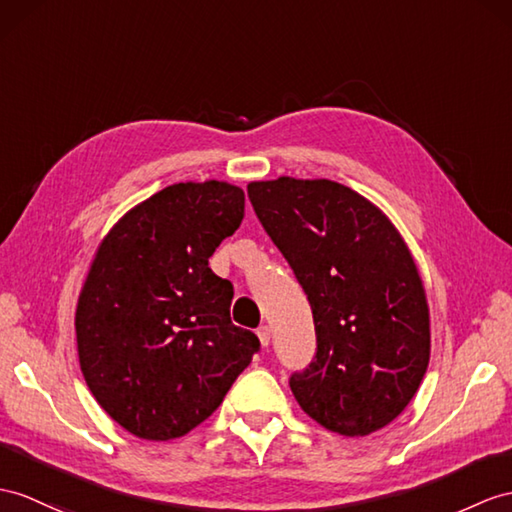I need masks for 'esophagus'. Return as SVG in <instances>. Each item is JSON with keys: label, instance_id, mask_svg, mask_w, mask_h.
I'll return each instance as SVG.
<instances>
[{"label": "esophagus", "instance_id": "obj_1", "mask_svg": "<svg viewBox=\"0 0 512 512\" xmlns=\"http://www.w3.org/2000/svg\"><path fill=\"white\" fill-rule=\"evenodd\" d=\"M256 334H258V341H260V345L267 347V345H269V341H271V328H269V326H260V328L256 330Z\"/></svg>", "mask_w": 512, "mask_h": 512}]
</instances>
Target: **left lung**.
<instances>
[{"label": "left lung", "mask_w": 512, "mask_h": 512, "mask_svg": "<svg viewBox=\"0 0 512 512\" xmlns=\"http://www.w3.org/2000/svg\"><path fill=\"white\" fill-rule=\"evenodd\" d=\"M263 228L313 308L317 354L291 391L319 426L367 436L402 413L430 363V308L402 234L332 180L249 182Z\"/></svg>", "instance_id": "1"}]
</instances>
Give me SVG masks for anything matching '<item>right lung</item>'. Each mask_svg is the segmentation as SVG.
Instances as JSON below:
<instances>
[{
	"label": "right lung",
	"instance_id": "right-lung-1",
	"mask_svg": "<svg viewBox=\"0 0 512 512\" xmlns=\"http://www.w3.org/2000/svg\"><path fill=\"white\" fill-rule=\"evenodd\" d=\"M245 217L228 182H178L136 204L99 243L76 308L82 376L97 404L145 441L215 413L260 341L234 326L230 280L208 267Z\"/></svg>",
	"mask_w": 512,
	"mask_h": 512
}]
</instances>
